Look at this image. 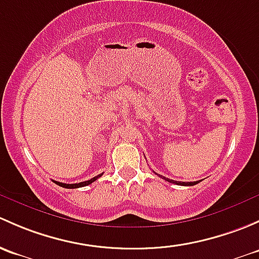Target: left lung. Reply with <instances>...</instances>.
I'll use <instances>...</instances> for the list:
<instances>
[{
  "label": "left lung",
  "mask_w": 259,
  "mask_h": 259,
  "mask_svg": "<svg viewBox=\"0 0 259 259\" xmlns=\"http://www.w3.org/2000/svg\"><path fill=\"white\" fill-rule=\"evenodd\" d=\"M162 177V176H161ZM163 178V180H166V181H168V182H170V183H176V185H178V186H194V185H197V183H199L198 181H196V182H178V181H173V180H169V178H166V177H162Z\"/></svg>",
  "instance_id": "8db88e82"
}]
</instances>
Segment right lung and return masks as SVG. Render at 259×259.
Here are the masks:
<instances>
[{
    "label": "right lung",
    "mask_w": 259,
    "mask_h": 259,
    "mask_svg": "<svg viewBox=\"0 0 259 259\" xmlns=\"http://www.w3.org/2000/svg\"><path fill=\"white\" fill-rule=\"evenodd\" d=\"M101 176H102V173H101V175H98V176H96V177L91 178V180H89V181H84V182H79V183H73V185H67V183L57 182V181H55V183H56V185L61 186V187H63V188H79V187H84V186L91 185V183L95 182L97 178H100Z\"/></svg>",
    "instance_id": "obj_1"
}]
</instances>
